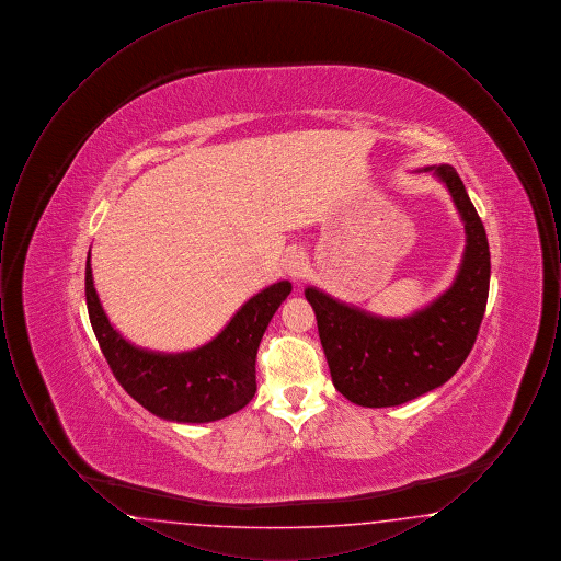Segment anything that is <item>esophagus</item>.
Wrapping results in <instances>:
<instances>
[{
  "mask_svg": "<svg viewBox=\"0 0 561 561\" xmlns=\"http://www.w3.org/2000/svg\"><path fill=\"white\" fill-rule=\"evenodd\" d=\"M286 271L293 279H300L307 273V256L300 250H293L286 256Z\"/></svg>",
  "mask_w": 561,
  "mask_h": 561,
  "instance_id": "esophagus-1",
  "label": "esophagus"
}]
</instances>
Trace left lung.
Instances as JSON below:
<instances>
[{"label":"left lung","instance_id":"8db88e82","mask_svg":"<svg viewBox=\"0 0 561 561\" xmlns=\"http://www.w3.org/2000/svg\"><path fill=\"white\" fill-rule=\"evenodd\" d=\"M431 170L450 191L467 233L465 259L448 293L412 318L382 320L316 288L305 290L334 387L364 408L400 405L444 385L480 332L490 290L485 229L453 165Z\"/></svg>","mask_w":561,"mask_h":561}]
</instances>
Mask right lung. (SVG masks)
<instances>
[{"instance_id":"obj_1","label":"right lung","mask_w":561,"mask_h":561,"mask_svg":"<svg viewBox=\"0 0 561 561\" xmlns=\"http://www.w3.org/2000/svg\"><path fill=\"white\" fill-rule=\"evenodd\" d=\"M293 293L277 282L252 296L229 325L202 348L163 355L130 345L111 323L85 261V305L99 347L126 393L174 423H213L241 410L256 393V351L277 307Z\"/></svg>"}]
</instances>
